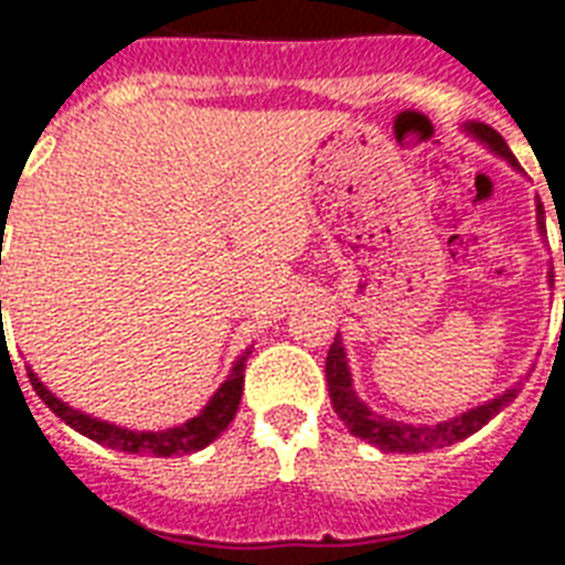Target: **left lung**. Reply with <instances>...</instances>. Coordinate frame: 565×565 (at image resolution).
<instances>
[{
	"label": "left lung",
	"instance_id": "8db88e82",
	"mask_svg": "<svg viewBox=\"0 0 565 565\" xmlns=\"http://www.w3.org/2000/svg\"><path fill=\"white\" fill-rule=\"evenodd\" d=\"M473 136L480 141H486L494 153H501L507 162L512 166H519L515 157H512V150L507 148V141L501 139V132L492 129L489 124H468ZM536 215H540V225H545L542 218H545V210L542 204H536ZM563 266H565V245H563ZM554 278V275H551ZM326 382H329V397L331 406L338 412V417L343 424L350 426L352 436H359L361 441H370V445H376L379 450H385V454H426V450H438V447H450L456 441H462L477 429H483L489 420H492L498 412H501L507 403H510L515 394H519V387H512L507 391L503 397L492 399V403H486V406H477L471 412H465V415L454 417V420H441V424L433 426H412V424H397V420H387V417L376 415V412H370L359 397H355V391H352V379H350V367H347V352L340 347V338H334V343L329 347V359H326Z\"/></svg>",
	"mask_w": 565,
	"mask_h": 565
}]
</instances>
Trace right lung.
I'll list each match as a JSON object with an SVG mask.
<instances>
[{
  "instance_id": "obj_1",
  "label": "right lung",
  "mask_w": 565,
  "mask_h": 565,
  "mask_svg": "<svg viewBox=\"0 0 565 565\" xmlns=\"http://www.w3.org/2000/svg\"><path fill=\"white\" fill-rule=\"evenodd\" d=\"M2 305V301H0ZM245 352L243 359L236 361V367L231 370V376L225 379V385L215 391V397L210 399V406L201 412L198 417L186 420V424L174 426V429H166V433H136V429H120L115 424H106V420H97V417H88L71 408L67 403L50 394L46 387L41 385V379L34 376L29 370V382H32L34 394L53 408L55 415L62 417L64 424L73 426L76 433L88 436L97 445L115 447V450H124V454H150V456H180V454H195L201 447H206L210 441L222 436L227 429V424L234 420L236 408H239V399H243V385H245Z\"/></svg>"
}]
</instances>
